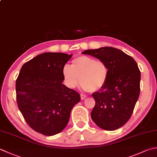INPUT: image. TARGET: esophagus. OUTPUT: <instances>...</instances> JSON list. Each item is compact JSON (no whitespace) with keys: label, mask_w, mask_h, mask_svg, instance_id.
I'll return each instance as SVG.
<instances>
[{"label":"esophagus","mask_w":157,"mask_h":157,"mask_svg":"<svg viewBox=\"0 0 157 157\" xmlns=\"http://www.w3.org/2000/svg\"><path fill=\"white\" fill-rule=\"evenodd\" d=\"M80 97H81V99L83 100V99H86V95L81 94H80Z\"/></svg>","instance_id":"esophagus-1"}]
</instances>
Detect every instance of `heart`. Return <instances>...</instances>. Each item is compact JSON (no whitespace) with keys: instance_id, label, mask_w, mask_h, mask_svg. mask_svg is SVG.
Here are the masks:
<instances>
[{"instance_id":"b5f03b06","label":"heart","mask_w":157,"mask_h":157,"mask_svg":"<svg viewBox=\"0 0 157 157\" xmlns=\"http://www.w3.org/2000/svg\"><path fill=\"white\" fill-rule=\"evenodd\" d=\"M62 73L64 81L69 88H75L80 80L83 90L92 92L103 88L109 75L108 66L105 62L88 56L75 58L71 65L64 64Z\"/></svg>"}]
</instances>
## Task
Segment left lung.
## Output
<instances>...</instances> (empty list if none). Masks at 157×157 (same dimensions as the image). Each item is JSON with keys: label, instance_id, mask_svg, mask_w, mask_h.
<instances>
[{"label": "left lung", "instance_id": "obj_1", "mask_svg": "<svg viewBox=\"0 0 157 157\" xmlns=\"http://www.w3.org/2000/svg\"><path fill=\"white\" fill-rule=\"evenodd\" d=\"M105 62L109 75L106 84L93 94L95 105L91 118L98 127L114 131L123 126L133 113L140 96L141 73L133 58L112 47L82 52Z\"/></svg>", "mask_w": 157, "mask_h": 157}]
</instances>
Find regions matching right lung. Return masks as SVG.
Returning <instances> with one entry per match:
<instances>
[{
  "label": "right lung",
  "instance_id": "obj_1",
  "mask_svg": "<svg viewBox=\"0 0 157 157\" xmlns=\"http://www.w3.org/2000/svg\"><path fill=\"white\" fill-rule=\"evenodd\" d=\"M72 54L45 52L21 67L15 82L18 108L33 130L48 136L62 131L80 97L63 84L62 70Z\"/></svg>",
  "mask_w": 157,
  "mask_h": 157
}]
</instances>
